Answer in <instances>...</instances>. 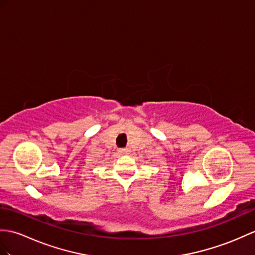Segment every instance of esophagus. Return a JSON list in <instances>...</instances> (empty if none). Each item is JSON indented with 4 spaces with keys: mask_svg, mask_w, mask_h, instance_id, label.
Wrapping results in <instances>:
<instances>
[{
    "mask_svg": "<svg viewBox=\"0 0 255 255\" xmlns=\"http://www.w3.org/2000/svg\"><path fill=\"white\" fill-rule=\"evenodd\" d=\"M128 150L127 149H121L120 150V153H121V154H128Z\"/></svg>",
    "mask_w": 255,
    "mask_h": 255,
    "instance_id": "obj_1",
    "label": "esophagus"
}]
</instances>
